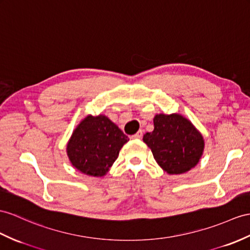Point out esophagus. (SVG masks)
I'll use <instances>...</instances> for the list:
<instances>
[{
	"instance_id": "esophagus-1",
	"label": "esophagus",
	"mask_w": 250,
	"mask_h": 250,
	"mask_svg": "<svg viewBox=\"0 0 250 250\" xmlns=\"http://www.w3.org/2000/svg\"><path fill=\"white\" fill-rule=\"evenodd\" d=\"M143 137V131L142 130H139L137 133H135V135H133L131 138L132 139H137V140H140Z\"/></svg>"
}]
</instances>
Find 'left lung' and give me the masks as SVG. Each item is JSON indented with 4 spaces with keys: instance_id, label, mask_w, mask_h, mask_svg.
I'll list each match as a JSON object with an SVG mask.
<instances>
[{
    "instance_id": "left-lung-1",
    "label": "left lung",
    "mask_w": 250,
    "mask_h": 250,
    "mask_svg": "<svg viewBox=\"0 0 250 250\" xmlns=\"http://www.w3.org/2000/svg\"><path fill=\"white\" fill-rule=\"evenodd\" d=\"M155 128L143 141L157 163L168 174H182L198 163L204 151V138L188 120L179 114H157Z\"/></svg>"
}]
</instances>
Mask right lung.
Masks as SVG:
<instances>
[{
	"instance_id": "1",
	"label": "right lung",
	"mask_w": 250,
	"mask_h": 250,
	"mask_svg": "<svg viewBox=\"0 0 250 250\" xmlns=\"http://www.w3.org/2000/svg\"><path fill=\"white\" fill-rule=\"evenodd\" d=\"M128 140L105 115H88L73 132L66 151L78 171L101 177L117 160L120 149Z\"/></svg>"
}]
</instances>
